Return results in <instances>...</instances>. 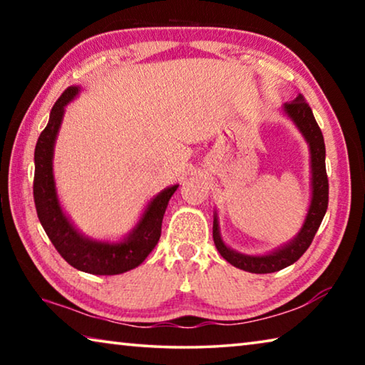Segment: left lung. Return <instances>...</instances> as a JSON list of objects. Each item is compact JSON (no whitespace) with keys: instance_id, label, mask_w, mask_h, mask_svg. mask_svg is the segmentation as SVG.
Segmentation results:
<instances>
[{"instance_id":"8db88e82","label":"left lung","mask_w":365,"mask_h":365,"mask_svg":"<svg viewBox=\"0 0 365 365\" xmlns=\"http://www.w3.org/2000/svg\"><path fill=\"white\" fill-rule=\"evenodd\" d=\"M285 113L292 117L296 125L304 135L309 148H311V168H312V201L309 206V212L304 225L292 243L277 250L275 252L267 256H245L240 252H235L227 248L220 240L217 220L214 219L212 238L215 248L235 267L252 272V274H272V272L282 270L292 265L293 262L304 255L309 246H311L314 237L319 230L322 219L329 207V177L325 169V143L324 135L317 125L316 117L312 114V109L306 103L304 96L298 95L296 100L285 104Z\"/></svg>"}]
</instances>
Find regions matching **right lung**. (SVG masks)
I'll return each mask as SVG.
<instances>
[{
	"label": "right lung",
	"instance_id": "1",
	"mask_svg": "<svg viewBox=\"0 0 365 365\" xmlns=\"http://www.w3.org/2000/svg\"><path fill=\"white\" fill-rule=\"evenodd\" d=\"M78 93V86H69L54 103L48 125L35 146L34 200L40 224L54 248L72 267L93 275H117L135 269L145 261L160 238L164 212L178 185L159 193L141 217L137 228L122 243H98L85 238L61 211L53 178V148L63 120L64 108Z\"/></svg>",
	"mask_w": 365,
	"mask_h": 365
}]
</instances>
